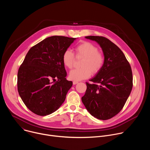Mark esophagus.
<instances>
[{"instance_id":"34e87169","label":"esophagus","mask_w":150,"mask_h":150,"mask_svg":"<svg viewBox=\"0 0 150 150\" xmlns=\"http://www.w3.org/2000/svg\"><path fill=\"white\" fill-rule=\"evenodd\" d=\"M78 83V81H73V84H74V85H75V84H76V83Z\"/></svg>"}]
</instances>
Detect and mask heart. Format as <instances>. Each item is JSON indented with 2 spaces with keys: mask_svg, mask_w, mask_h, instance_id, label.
Wrapping results in <instances>:
<instances>
[{
  "mask_svg": "<svg viewBox=\"0 0 150 150\" xmlns=\"http://www.w3.org/2000/svg\"><path fill=\"white\" fill-rule=\"evenodd\" d=\"M76 57H83L81 61L82 68L71 71L69 77L72 80L79 81L88 78L91 73L96 74L103 68L105 63L104 54L98 51V48L88 41H82L75 48ZM76 57L70 49H67L62 55L63 65L72 69L75 65Z\"/></svg>",
  "mask_w": 150,
  "mask_h": 150,
  "instance_id": "heart-1",
  "label": "heart"
}]
</instances>
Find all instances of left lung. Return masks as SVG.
<instances>
[{
    "label": "left lung",
    "mask_w": 150,
    "mask_h": 150,
    "mask_svg": "<svg viewBox=\"0 0 150 150\" xmlns=\"http://www.w3.org/2000/svg\"><path fill=\"white\" fill-rule=\"evenodd\" d=\"M102 48L105 63L96 76L86 82L87 90L82 101L89 113L100 120L117 115L129 96L132 86V72L122 51L110 40L102 36H87Z\"/></svg>",
    "instance_id": "left-lung-1"
}]
</instances>
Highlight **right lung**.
<instances>
[{"label": "right lung", "mask_w": 150, "mask_h": 150, "mask_svg": "<svg viewBox=\"0 0 150 150\" xmlns=\"http://www.w3.org/2000/svg\"><path fill=\"white\" fill-rule=\"evenodd\" d=\"M75 40L65 36L46 38L28 52L18 72L19 94L27 108L39 116L50 115L65 101L72 82L62 55Z\"/></svg>", "instance_id": "obj_1"}]
</instances>
